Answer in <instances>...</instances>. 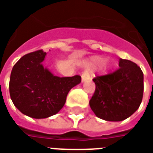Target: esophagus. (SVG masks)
Returning a JSON list of instances; mask_svg holds the SVG:
<instances>
[{
  "instance_id": "obj_1",
  "label": "esophagus",
  "mask_w": 153,
  "mask_h": 153,
  "mask_svg": "<svg viewBox=\"0 0 153 153\" xmlns=\"http://www.w3.org/2000/svg\"><path fill=\"white\" fill-rule=\"evenodd\" d=\"M90 74L87 72V71H85L83 72L82 75H81V79H82V82H85V81L89 80L90 79Z\"/></svg>"
}]
</instances>
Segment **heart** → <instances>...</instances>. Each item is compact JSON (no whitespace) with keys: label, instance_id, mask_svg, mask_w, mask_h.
Wrapping results in <instances>:
<instances>
[{"label":"heart","instance_id":"heart-1","mask_svg":"<svg viewBox=\"0 0 153 153\" xmlns=\"http://www.w3.org/2000/svg\"><path fill=\"white\" fill-rule=\"evenodd\" d=\"M105 58H102V57H94V58H92V59L90 61L88 66L90 67V68H95V67H97V66H100V65L103 64V63H105ZM108 68H109V66H105V69H107Z\"/></svg>","mask_w":153,"mask_h":153}]
</instances>
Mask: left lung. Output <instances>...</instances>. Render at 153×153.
<instances>
[{
  "mask_svg": "<svg viewBox=\"0 0 153 153\" xmlns=\"http://www.w3.org/2000/svg\"><path fill=\"white\" fill-rule=\"evenodd\" d=\"M116 71L93 79L95 91L90 105L95 116L108 121L126 120L137 110L143 96V73L137 64L120 59Z\"/></svg>",
  "mask_w": 153,
  "mask_h": 153,
  "instance_id": "1",
  "label": "left lung"
}]
</instances>
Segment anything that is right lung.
I'll use <instances>...</instances> for the list:
<instances>
[{
    "label": "right lung",
    "mask_w": 153,
    "mask_h": 153,
    "mask_svg": "<svg viewBox=\"0 0 153 153\" xmlns=\"http://www.w3.org/2000/svg\"><path fill=\"white\" fill-rule=\"evenodd\" d=\"M46 53L38 50L24 55L11 70L9 90L12 102L26 116L43 119L63 108L69 90L81 82L79 75H53L42 62Z\"/></svg>",
    "instance_id": "right-lung-1"
}]
</instances>
